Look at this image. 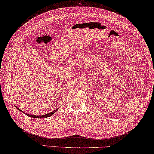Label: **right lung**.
<instances>
[{"label":"right lung","mask_w":154,"mask_h":154,"mask_svg":"<svg viewBox=\"0 0 154 154\" xmlns=\"http://www.w3.org/2000/svg\"><path fill=\"white\" fill-rule=\"evenodd\" d=\"M17 108V107H16ZM17 109L18 110H20V111H21V112H23L22 110H21L20 109H18V108H17ZM58 110V109H56V110H54L53 112H51L50 113H48V114H44V115H42V116H36V115H32V114H27V113H25V112H24L25 114H26L27 116H30V117H32V118H36V119H45V118H47V117H49V116H51L52 114H54L55 112H56V111Z\"/></svg>","instance_id":"add662e5"}]
</instances>
